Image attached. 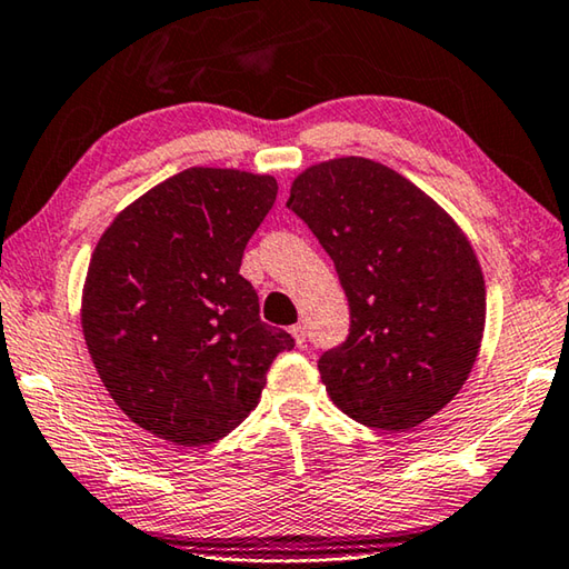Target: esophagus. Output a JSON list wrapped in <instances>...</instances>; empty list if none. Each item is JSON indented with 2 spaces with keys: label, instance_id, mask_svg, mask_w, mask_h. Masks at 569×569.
Wrapping results in <instances>:
<instances>
[{
  "label": "esophagus",
  "instance_id": "esophagus-1",
  "mask_svg": "<svg viewBox=\"0 0 569 569\" xmlns=\"http://www.w3.org/2000/svg\"><path fill=\"white\" fill-rule=\"evenodd\" d=\"M291 336L296 339V343L298 346H303L306 343V329L301 323H296V326H291Z\"/></svg>",
  "mask_w": 569,
  "mask_h": 569
}]
</instances>
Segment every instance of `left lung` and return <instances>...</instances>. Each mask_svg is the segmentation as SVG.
<instances>
[{"instance_id": "left-lung-1", "label": "left lung", "mask_w": 569, "mask_h": 569, "mask_svg": "<svg viewBox=\"0 0 569 569\" xmlns=\"http://www.w3.org/2000/svg\"><path fill=\"white\" fill-rule=\"evenodd\" d=\"M286 206L331 256L349 298V336L319 359L331 401L381 431L435 417L465 387L485 333V276L467 236L369 158L303 170Z\"/></svg>"}]
</instances>
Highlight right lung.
I'll use <instances>...</instances> for the list:
<instances>
[{
    "instance_id": "1",
    "label": "right lung",
    "mask_w": 569,
    "mask_h": 569,
    "mask_svg": "<svg viewBox=\"0 0 569 569\" xmlns=\"http://www.w3.org/2000/svg\"><path fill=\"white\" fill-rule=\"evenodd\" d=\"M278 182L188 168L112 220L82 288V333L114 403L150 435L203 447L258 407L291 333L258 316L240 261Z\"/></svg>"
}]
</instances>
